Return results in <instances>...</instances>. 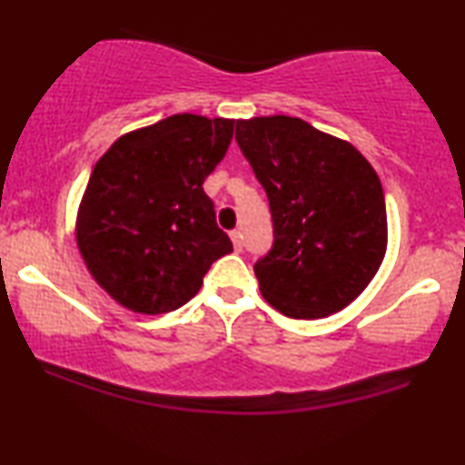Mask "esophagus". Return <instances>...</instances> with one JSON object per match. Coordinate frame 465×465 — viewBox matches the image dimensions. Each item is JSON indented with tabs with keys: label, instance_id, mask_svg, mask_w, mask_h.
I'll return each instance as SVG.
<instances>
[{
	"label": "esophagus",
	"instance_id": "esophagus-1",
	"mask_svg": "<svg viewBox=\"0 0 465 465\" xmlns=\"http://www.w3.org/2000/svg\"><path fill=\"white\" fill-rule=\"evenodd\" d=\"M229 236H232V242H233V249L236 251H242V233L238 232V229H233L232 233H229Z\"/></svg>",
	"mask_w": 465,
	"mask_h": 465
}]
</instances>
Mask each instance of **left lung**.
<instances>
[{"label": "left lung", "instance_id": "obj_1", "mask_svg": "<svg viewBox=\"0 0 465 465\" xmlns=\"http://www.w3.org/2000/svg\"><path fill=\"white\" fill-rule=\"evenodd\" d=\"M236 142L269 196L273 247L253 264L262 297L292 319L343 311L387 251L376 170L354 146L300 117L236 122Z\"/></svg>", "mask_w": 465, "mask_h": 465}]
</instances>
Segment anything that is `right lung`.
Returning a JSON list of instances; mask_svg holds the SVG:
<instances>
[{"instance_id":"1","label":"right lung","mask_w":465,"mask_h":465,"mask_svg":"<svg viewBox=\"0 0 465 465\" xmlns=\"http://www.w3.org/2000/svg\"><path fill=\"white\" fill-rule=\"evenodd\" d=\"M233 120L170 115L122 135L94 165L76 242L94 280L142 314L177 311L232 253L203 181L225 157Z\"/></svg>"}]
</instances>
